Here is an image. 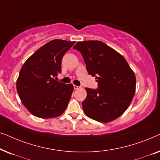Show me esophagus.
<instances>
[{
  "label": "esophagus",
  "mask_w": 160,
  "mask_h": 160,
  "mask_svg": "<svg viewBox=\"0 0 160 160\" xmlns=\"http://www.w3.org/2000/svg\"><path fill=\"white\" fill-rule=\"evenodd\" d=\"M73 88H74V89H78V88H79V87L76 86V85H73Z\"/></svg>",
  "instance_id": "esophagus-1"
}]
</instances>
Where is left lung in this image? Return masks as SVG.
<instances>
[{"instance_id":"8db88e82","label":"left lung","mask_w":160,"mask_h":160,"mask_svg":"<svg viewBox=\"0 0 160 160\" xmlns=\"http://www.w3.org/2000/svg\"><path fill=\"white\" fill-rule=\"evenodd\" d=\"M81 52L87 72L98 88H86L82 102L87 117L100 122L113 121L124 113L135 92L136 78L124 57L99 41H79L73 47Z\"/></svg>"}]
</instances>
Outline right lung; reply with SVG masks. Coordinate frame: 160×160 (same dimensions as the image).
<instances>
[{"label":"right lung","mask_w":160,"mask_h":160,"mask_svg":"<svg viewBox=\"0 0 160 160\" xmlns=\"http://www.w3.org/2000/svg\"><path fill=\"white\" fill-rule=\"evenodd\" d=\"M75 41H51L26 60L19 71L17 90L24 106L32 115L42 119L62 114L71 99L73 86L55 80L61 73L65 52Z\"/></svg>","instance_id":"right-lung-1"}]
</instances>
